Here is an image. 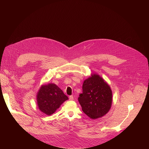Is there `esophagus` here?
<instances>
[{"instance_id":"esophagus-1","label":"esophagus","mask_w":149,"mask_h":149,"mask_svg":"<svg viewBox=\"0 0 149 149\" xmlns=\"http://www.w3.org/2000/svg\"><path fill=\"white\" fill-rule=\"evenodd\" d=\"M73 99H74V97H73V95H71V96H70L69 97V100H73Z\"/></svg>"}]
</instances>
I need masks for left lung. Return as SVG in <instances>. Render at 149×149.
Here are the masks:
<instances>
[{"label":"left lung","mask_w":149,"mask_h":149,"mask_svg":"<svg viewBox=\"0 0 149 149\" xmlns=\"http://www.w3.org/2000/svg\"><path fill=\"white\" fill-rule=\"evenodd\" d=\"M78 101L83 112L91 119L105 116L110 110L113 93L108 83L97 74L85 79Z\"/></svg>","instance_id":"left-lung-1"}]
</instances>
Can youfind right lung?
Listing matches in <instances>:
<instances>
[{
    "label": "right lung",
    "instance_id": "add662e5",
    "mask_svg": "<svg viewBox=\"0 0 149 149\" xmlns=\"http://www.w3.org/2000/svg\"><path fill=\"white\" fill-rule=\"evenodd\" d=\"M68 97L56 84L42 85L36 94V101L39 110L48 116L54 113Z\"/></svg>",
    "mask_w": 149,
    "mask_h": 149
}]
</instances>
